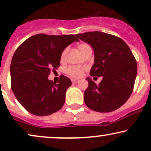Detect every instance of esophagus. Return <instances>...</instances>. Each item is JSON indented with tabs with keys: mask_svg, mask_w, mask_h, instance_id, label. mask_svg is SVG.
<instances>
[{
	"mask_svg": "<svg viewBox=\"0 0 151 151\" xmlns=\"http://www.w3.org/2000/svg\"><path fill=\"white\" fill-rule=\"evenodd\" d=\"M79 81V79H72V83H77Z\"/></svg>",
	"mask_w": 151,
	"mask_h": 151,
	"instance_id": "34e87169",
	"label": "esophagus"
}]
</instances>
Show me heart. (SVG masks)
Returning a JSON list of instances; mask_svg holds the SVG:
<instances>
[{
	"label": "heart",
	"instance_id": "heart-1",
	"mask_svg": "<svg viewBox=\"0 0 151 151\" xmlns=\"http://www.w3.org/2000/svg\"><path fill=\"white\" fill-rule=\"evenodd\" d=\"M77 47L82 56H84L86 53L89 52V51H92V49H91V46L86 42L79 44ZM68 53V48L64 49L63 51H62L61 54H60V60L61 61H65V60ZM83 71H84L83 68H79V67L70 66L66 69V73L72 77H80L83 74Z\"/></svg>",
	"mask_w": 151,
	"mask_h": 151
}]
</instances>
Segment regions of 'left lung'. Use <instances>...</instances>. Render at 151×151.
<instances>
[{"mask_svg": "<svg viewBox=\"0 0 151 151\" xmlns=\"http://www.w3.org/2000/svg\"><path fill=\"white\" fill-rule=\"evenodd\" d=\"M77 37L94 50L95 63L90 75L103 77L99 84L87 78L85 104L102 113L120 108L132 93L137 73V60L129 47L117 36L100 31L77 34Z\"/></svg>", "mask_w": 151, "mask_h": 151, "instance_id": "obj_1", "label": "left lung"}]
</instances>
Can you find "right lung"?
<instances>
[{
	"mask_svg": "<svg viewBox=\"0 0 151 151\" xmlns=\"http://www.w3.org/2000/svg\"><path fill=\"white\" fill-rule=\"evenodd\" d=\"M77 35L37 34L28 38L15 51L10 65L12 92L26 111L35 116L51 115L60 110L72 82L64 75L56 83L48 79L60 66L66 47L79 41Z\"/></svg>",
	"mask_w": 151,
	"mask_h": 151,
	"instance_id": "right-lung-1",
	"label": "right lung"
}]
</instances>
